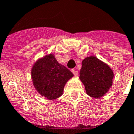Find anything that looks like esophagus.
Wrapping results in <instances>:
<instances>
[{
	"label": "esophagus",
	"instance_id": "obj_1",
	"mask_svg": "<svg viewBox=\"0 0 134 134\" xmlns=\"http://www.w3.org/2000/svg\"><path fill=\"white\" fill-rule=\"evenodd\" d=\"M71 71H72V73L74 74V75H75V76L77 75V74H78V71H77V70H75V69H72Z\"/></svg>",
	"mask_w": 134,
	"mask_h": 134
}]
</instances>
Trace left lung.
<instances>
[{"mask_svg":"<svg viewBox=\"0 0 134 134\" xmlns=\"http://www.w3.org/2000/svg\"><path fill=\"white\" fill-rule=\"evenodd\" d=\"M113 77L111 68L96 57H88L81 63L79 77L84 85L86 94L91 97L104 96L112 86Z\"/></svg>","mask_w":134,"mask_h":134,"instance_id":"obj_1","label":"left lung"}]
</instances>
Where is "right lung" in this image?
<instances>
[{"mask_svg": "<svg viewBox=\"0 0 134 134\" xmlns=\"http://www.w3.org/2000/svg\"><path fill=\"white\" fill-rule=\"evenodd\" d=\"M36 90L48 100H54L63 94L64 87L74 74L58 63L54 54L40 58L34 64L31 71Z\"/></svg>", "mask_w": 134, "mask_h": 134, "instance_id": "right-lung-1", "label": "right lung"}]
</instances>
